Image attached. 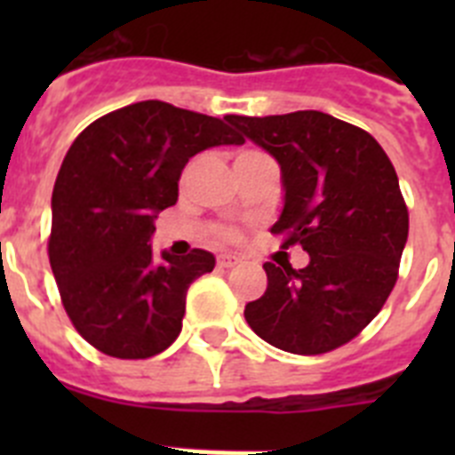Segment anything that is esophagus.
<instances>
[{"label": "esophagus", "mask_w": 455, "mask_h": 455, "mask_svg": "<svg viewBox=\"0 0 455 455\" xmlns=\"http://www.w3.org/2000/svg\"><path fill=\"white\" fill-rule=\"evenodd\" d=\"M216 262H219L220 268H232V267H236V264H239V257L223 252V255H219V259H216Z\"/></svg>", "instance_id": "1"}]
</instances>
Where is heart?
<instances>
[{"label":"heart","mask_w":455,"mask_h":455,"mask_svg":"<svg viewBox=\"0 0 455 455\" xmlns=\"http://www.w3.org/2000/svg\"><path fill=\"white\" fill-rule=\"evenodd\" d=\"M243 155H246V152H243ZM239 156H241V155H239Z\"/></svg>","instance_id":"1"}]
</instances>
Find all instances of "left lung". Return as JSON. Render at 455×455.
Masks as SVG:
<instances>
[{
    "label": "left lung",
    "instance_id": "8db88e82",
    "mask_svg": "<svg viewBox=\"0 0 455 455\" xmlns=\"http://www.w3.org/2000/svg\"><path fill=\"white\" fill-rule=\"evenodd\" d=\"M283 175L273 235L300 243L305 268L267 262V291L243 309L271 347L319 355L351 341L387 300L408 241V209L385 150L364 130L321 111L228 116Z\"/></svg>",
    "mask_w": 455,
    "mask_h": 455
}]
</instances>
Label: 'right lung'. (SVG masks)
<instances>
[{
    "label": "right lung",
    "instance_id": "1",
    "mask_svg": "<svg viewBox=\"0 0 455 455\" xmlns=\"http://www.w3.org/2000/svg\"><path fill=\"white\" fill-rule=\"evenodd\" d=\"M243 139L225 120L148 100L102 116L75 139L52 193L50 264L79 335L111 357L143 360L182 331L188 284L212 252H162L150 239L178 203L191 156Z\"/></svg>",
    "mask_w": 455,
    "mask_h": 455
}]
</instances>
